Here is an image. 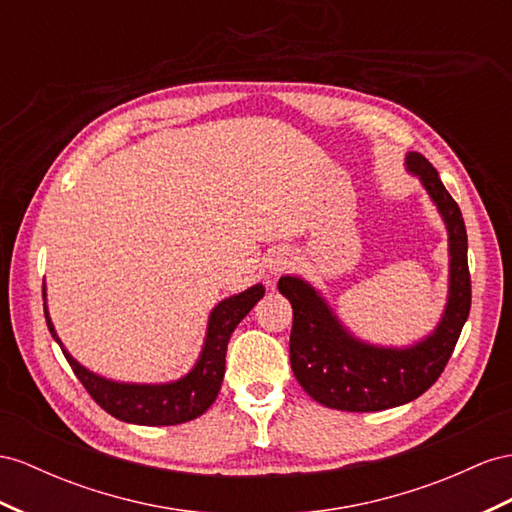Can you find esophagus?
Returning <instances> with one entry per match:
<instances>
[{
    "mask_svg": "<svg viewBox=\"0 0 512 512\" xmlns=\"http://www.w3.org/2000/svg\"><path fill=\"white\" fill-rule=\"evenodd\" d=\"M292 264H294V257L287 251H272L266 259V268L270 274H281L287 268H292Z\"/></svg>",
    "mask_w": 512,
    "mask_h": 512,
    "instance_id": "esophagus-1",
    "label": "esophagus"
}]
</instances>
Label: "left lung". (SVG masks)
Wrapping results in <instances>:
<instances>
[{
  "mask_svg": "<svg viewBox=\"0 0 512 512\" xmlns=\"http://www.w3.org/2000/svg\"><path fill=\"white\" fill-rule=\"evenodd\" d=\"M406 173L422 183L448 233V296L435 329L406 346L372 344L352 333L324 294L298 274H283L294 324L290 363L309 396L337 411H385L422 396L452 357L471 307L467 231L463 214L424 155L409 151Z\"/></svg>",
  "mask_w": 512,
  "mask_h": 512,
  "instance_id": "1",
  "label": "left lung"
}]
</instances>
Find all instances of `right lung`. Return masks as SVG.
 Returning a JSON list of instances; mask_svg holds the SVG:
<instances>
[{
	"label": "right lung",
	"instance_id": "add662e5",
	"mask_svg": "<svg viewBox=\"0 0 512 512\" xmlns=\"http://www.w3.org/2000/svg\"><path fill=\"white\" fill-rule=\"evenodd\" d=\"M264 294L266 287L255 283L244 292L222 298L209 311L201 352L192 368L183 376L166 383H125L88 370L86 365L71 355L58 337L54 322H51L47 309V285L43 283L45 320L49 333L62 348V355L67 357L75 376L80 378V383L103 411H108L121 422L138 426H175L190 422V419L203 415L214 404L222 385V376H225V357L231 333L246 318V313L264 298Z\"/></svg>",
	"mask_w": 512,
	"mask_h": 512
}]
</instances>
